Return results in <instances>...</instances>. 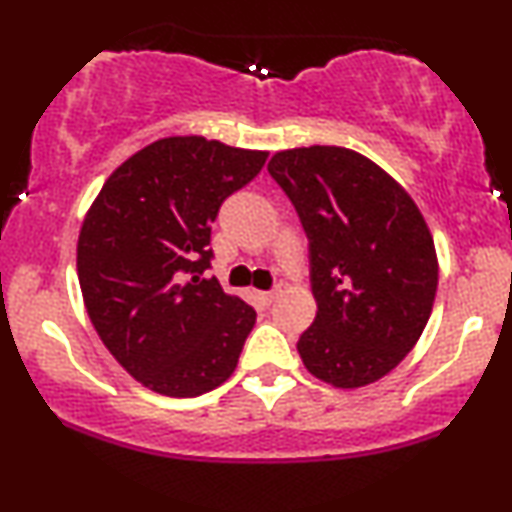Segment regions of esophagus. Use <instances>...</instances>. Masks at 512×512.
<instances>
[{
    "instance_id": "34e87169",
    "label": "esophagus",
    "mask_w": 512,
    "mask_h": 512,
    "mask_svg": "<svg viewBox=\"0 0 512 512\" xmlns=\"http://www.w3.org/2000/svg\"><path fill=\"white\" fill-rule=\"evenodd\" d=\"M276 293H279V291H260V293H257V300H260L262 305H272Z\"/></svg>"
}]
</instances>
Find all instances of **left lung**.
Returning a JSON list of instances; mask_svg holds the SVG:
<instances>
[{"label": "left lung", "instance_id": "1", "mask_svg": "<svg viewBox=\"0 0 512 512\" xmlns=\"http://www.w3.org/2000/svg\"><path fill=\"white\" fill-rule=\"evenodd\" d=\"M269 174L310 240L317 317L300 336L307 372L338 389L389 374L415 348L439 286L434 238L415 200L360 152H276Z\"/></svg>", "mask_w": 512, "mask_h": 512}]
</instances>
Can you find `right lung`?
<instances>
[{
	"label": "right lung",
	"instance_id": "right-lung-1",
	"mask_svg": "<svg viewBox=\"0 0 512 512\" xmlns=\"http://www.w3.org/2000/svg\"><path fill=\"white\" fill-rule=\"evenodd\" d=\"M269 152L202 135L143 147L107 178L78 236L85 310L116 362L150 391L195 398L231 377L255 310L214 279L212 221Z\"/></svg>",
	"mask_w": 512,
	"mask_h": 512
}]
</instances>
